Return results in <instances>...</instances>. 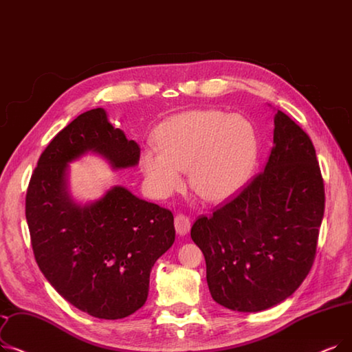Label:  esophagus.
I'll return each mask as SVG.
<instances>
[{"label": "esophagus", "mask_w": 352, "mask_h": 352, "mask_svg": "<svg viewBox=\"0 0 352 352\" xmlns=\"http://www.w3.org/2000/svg\"><path fill=\"white\" fill-rule=\"evenodd\" d=\"M174 224H175V230L179 236H186L191 228V221L187 216H184V214H177Z\"/></svg>", "instance_id": "esophagus-1"}]
</instances>
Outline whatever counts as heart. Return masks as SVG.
Returning <instances> with one entry per match:
<instances>
[{
    "label": "heart",
    "instance_id": "1",
    "mask_svg": "<svg viewBox=\"0 0 352 352\" xmlns=\"http://www.w3.org/2000/svg\"><path fill=\"white\" fill-rule=\"evenodd\" d=\"M157 146L144 149L141 170L148 190L158 198L173 195L188 173L191 190L210 203L233 197L256 162V133L248 119L219 111H191L165 120Z\"/></svg>",
    "mask_w": 352,
    "mask_h": 352
}]
</instances>
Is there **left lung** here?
<instances>
[{
  "label": "left lung",
  "mask_w": 352,
  "mask_h": 352,
  "mask_svg": "<svg viewBox=\"0 0 352 352\" xmlns=\"http://www.w3.org/2000/svg\"><path fill=\"white\" fill-rule=\"evenodd\" d=\"M324 208L314 144L278 111L265 171L191 227L212 299L232 311L258 312L292 295L314 265Z\"/></svg>",
  "instance_id": "left-lung-1"
}]
</instances>
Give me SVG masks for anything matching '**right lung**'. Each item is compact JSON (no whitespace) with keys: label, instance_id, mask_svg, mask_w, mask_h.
<instances>
[{"label":"right lung","instance_id":"1","mask_svg":"<svg viewBox=\"0 0 352 352\" xmlns=\"http://www.w3.org/2000/svg\"><path fill=\"white\" fill-rule=\"evenodd\" d=\"M87 152L120 170L140 162L141 148L102 108L79 115L40 155L25 219L36 262L57 292L91 316L122 319L146 302L151 269L175 240L174 216L120 186L94 203H76L69 162Z\"/></svg>","mask_w":352,"mask_h":352}]
</instances>
